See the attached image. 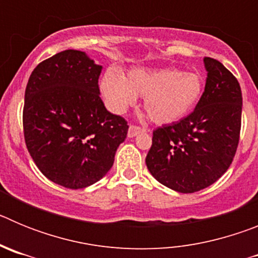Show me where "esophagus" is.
Listing matches in <instances>:
<instances>
[{
  "mask_svg": "<svg viewBox=\"0 0 258 258\" xmlns=\"http://www.w3.org/2000/svg\"><path fill=\"white\" fill-rule=\"evenodd\" d=\"M145 127H140L137 126V125H131V126H129V131H127V137H129V138H133V137L138 136L140 133H145Z\"/></svg>",
  "mask_w": 258,
  "mask_h": 258,
  "instance_id": "esophagus-1",
  "label": "esophagus"
}]
</instances>
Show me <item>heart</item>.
Instances as JSON below:
<instances>
[{
	"label": "heart",
	"mask_w": 258,
	"mask_h": 258,
	"mask_svg": "<svg viewBox=\"0 0 258 258\" xmlns=\"http://www.w3.org/2000/svg\"><path fill=\"white\" fill-rule=\"evenodd\" d=\"M101 92L111 111L124 113L145 98V109L155 124H172L186 117L198 106L204 92V80L198 72L177 68H133L122 77L107 72Z\"/></svg>",
	"instance_id": "obj_1"
}]
</instances>
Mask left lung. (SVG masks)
Masks as SVG:
<instances>
[{"label": "left lung", "instance_id": "obj_1", "mask_svg": "<svg viewBox=\"0 0 258 258\" xmlns=\"http://www.w3.org/2000/svg\"><path fill=\"white\" fill-rule=\"evenodd\" d=\"M206 89L192 112L157 127L146 165L156 181L182 194L208 187L229 169L239 143L240 85L222 63L206 56Z\"/></svg>", "mask_w": 258, "mask_h": 258}]
</instances>
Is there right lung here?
<instances>
[{
  "label": "right lung",
  "instance_id": "right-lung-1",
  "mask_svg": "<svg viewBox=\"0 0 258 258\" xmlns=\"http://www.w3.org/2000/svg\"><path fill=\"white\" fill-rule=\"evenodd\" d=\"M102 66L80 50L41 61L24 95L27 149L41 173L63 187H88L103 178L127 134V122L108 112L98 79Z\"/></svg>",
  "mask_w": 258,
  "mask_h": 258
}]
</instances>
